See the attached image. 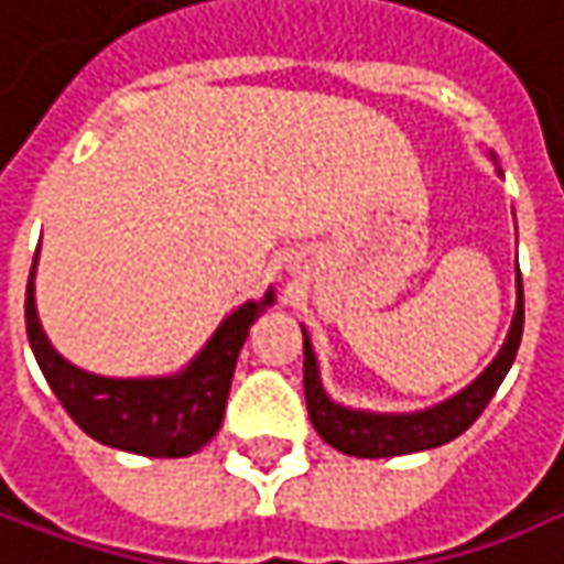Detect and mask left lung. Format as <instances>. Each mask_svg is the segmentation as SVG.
<instances>
[{"label": "left lung", "mask_w": 564, "mask_h": 564, "mask_svg": "<svg viewBox=\"0 0 564 564\" xmlns=\"http://www.w3.org/2000/svg\"><path fill=\"white\" fill-rule=\"evenodd\" d=\"M520 337H523V279L517 269V311H513L510 334L503 340L501 352L495 356V362L456 398H449L436 408H426L417 414H372V411L343 408L327 398V391L321 384L314 349L304 334V398H307L311 423L324 443H330L334 449L356 456V459H388V456L436 449L465 433L488 408V401L495 398L498 384L503 382V376L517 356Z\"/></svg>", "instance_id": "left-lung-1"}]
</instances>
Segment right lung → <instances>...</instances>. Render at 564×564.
<instances>
[{"label": "right lung", "instance_id": "add662e5", "mask_svg": "<svg viewBox=\"0 0 564 564\" xmlns=\"http://www.w3.org/2000/svg\"><path fill=\"white\" fill-rule=\"evenodd\" d=\"M34 265L24 299L28 340L66 414L111 449L153 459H180L198 453L221 426L240 346L250 334V324L265 311V304H272V289L262 302L240 304L180 376L105 379L69 366L44 337L34 307Z\"/></svg>", "mask_w": 564, "mask_h": 564}]
</instances>
